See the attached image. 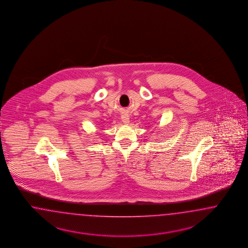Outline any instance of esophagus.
<instances>
[{"instance_id": "obj_1", "label": "esophagus", "mask_w": 248, "mask_h": 248, "mask_svg": "<svg viewBox=\"0 0 248 248\" xmlns=\"http://www.w3.org/2000/svg\"><path fill=\"white\" fill-rule=\"evenodd\" d=\"M129 115H128L127 113H124L123 115H122V121H123V123L124 124H128L129 123H130V121H129Z\"/></svg>"}]
</instances>
